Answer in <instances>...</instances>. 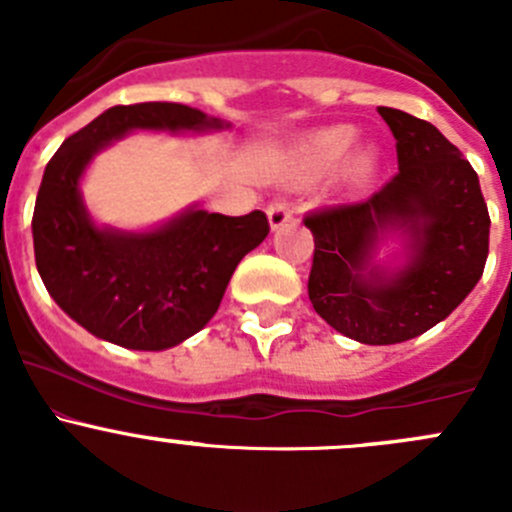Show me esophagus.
<instances>
[{
	"mask_svg": "<svg viewBox=\"0 0 512 512\" xmlns=\"http://www.w3.org/2000/svg\"><path fill=\"white\" fill-rule=\"evenodd\" d=\"M267 218H270L272 230H280L294 220V208L287 198H275L267 205Z\"/></svg>",
	"mask_w": 512,
	"mask_h": 512,
	"instance_id": "obj_1",
	"label": "esophagus"
}]
</instances>
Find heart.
Here are the masks:
<instances>
[{
    "label": "heart",
    "instance_id": "heart-1",
    "mask_svg": "<svg viewBox=\"0 0 512 512\" xmlns=\"http://www.w3.org/2000/svg\"><path fill=\"white\" fill-rule=\"evenodd\" d=\"M354 143V131L347 126L327 128V131L317 133L314 138H309V143L304 146V158H307L309 168L314 170H327L334 168ZM374 168V153L361 151L352 163V175L354 178H364L366 173H371Z\"/></svg>",
    "mask_w": 512,
    "mask_h": 512
}]
</instances>
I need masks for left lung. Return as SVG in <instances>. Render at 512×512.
Listing matches in <instances>:
<instances>
[{"label":"left lung","instance_id":"obj_1","mask_svg":"<svg viewBox=\"0 0 512 512\" xmlns=\"http://www.w3.org/2000/svg\"><path fill=\"white\" fill-rule=\"evenodd\" d=\"M399 173L359 203L304 215L314 235L307 292L329 327L361 344H399L436 327L483 275L490 215L478 173L428 121L379 106ZM410 232L415 257L396 278L366 271L378 232Z\"/></svg>","mask_w":512,"mask_h":512}]
</instances>
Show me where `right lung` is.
<instances>
[{
    "label": "right lung",
    "mask_w": 512,
    "mask_h": 512,
    "mask_svg": "<svg viewBox=\"0 0 512 512\" xmlns=\"http://www.w3.org/2000/svg\"><path fill=\"white\" fill-rule=\"evenodd\" d=\"M133 128H223L183 103L113 106L61 143L34 205V257L44 287L71 319L106 342L158 352L193 337L220 307L242 257L270 232L262 210L230 218L190 210L146 235L98 230L79 198L89 160Z\"/></svg>",
    "instance_id": "add662e5"
}]
</instances>
